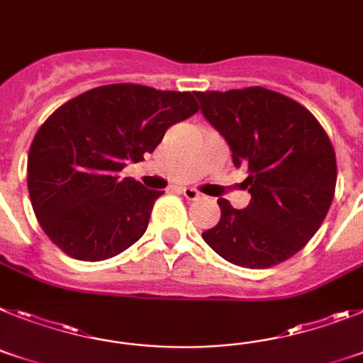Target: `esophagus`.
<instances>
[{"mask_svg": "<svg viewBox=\"0 0 363 363\" xmlns=\"http://www.w3.org/2000/svg\"><path fill=\"white\" fill-rule=\"evenodd\" d=\"M181 194L184 195L188 201H199L201 197H203V194H201V191H197V190H194V188H182Z\"/></svg>", "mask_w": 363, "mask_h": 363, "instance_id": "esophagus-1", "label": "esophagus"}]
</instances>
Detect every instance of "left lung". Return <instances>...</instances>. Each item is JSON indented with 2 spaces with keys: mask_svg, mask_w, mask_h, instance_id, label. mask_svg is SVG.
I'll list each match as a JSON object with an SVG mask.
<instances>
[{
  "mask_svg": "<svg viewBox=\"0 0 363 363\" xmlns=\"http://www.w3.org/2000/svg\"><path fill=\"white\" fill-rule=\"evenodd\" d=\"M203 115L226 138L235 168H247L252 199L220 219L208 247L242 269H269L298 254L325 219L336 188V155L316 116L264 87L197 91Z\"/></svg>",
  "mask_w": 363,
  "mask_h": 363,
  "instance_id": "1",
  "label": "left lung"
}]
</instances>
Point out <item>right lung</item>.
Listing matches in <instances>:
<instances>
[{"mask_svg":"<svg viewBox=\"0 0 363 363\" xmlns=\"http://www.w3.org/2000/svg\"><path fill=\"white\" fill-rule=\"evenodd\" d=\"M197 111L190 91L138 84L94 87L60 106L34 135L27 162L30 203L50 241L74 259L104 261L143 238L164 191L121 172Z\"/></svg>","mask_w":363,"mask_h":363,"instance_id":"obj_1","label":"right lung"}]
</instances>
